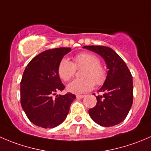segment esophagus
Wrapping results in <instances>:
<instances>
[{"label": "esophagus", "instance_id": "obj_1", "mask_svg": "<svg viewBox=\"0 0 151 151\" xmlns=\"http://www.w3.org/2000/svg\"><path fill=\"white\" fill-rule=\"evenodd\" d=\"M76 97H77V99H83L85 97V95H77Z\"/></svg>", "mask_w": 151, "mask_h": 151}]
</instances>
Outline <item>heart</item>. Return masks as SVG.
Returning a JSON list of instances; mask_svg holds the SVG:
<instances>
[{"label": "heart", "mask_w": 151, "mask_h": 151, "mask_svg": "<svg viewBox=\"0 0 151 151\" xmlns=\"http://www.w3.org/2000/svg\"><path fill=\"white\" fill-rule=\"evenodd\" d=\"M81 77L68 85L67 89L76 94L84 93L92 90L94 85H103L107 77L106 68L100 63V60L96 55L91 52H81L76 55L73 62L63 58L58 66V74L63 81L71 80L76 73V69L83 68Z\"/></svg>", "instance_id": "b5f03b06"}]
</instances>
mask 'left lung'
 <instances>
[{
  "label": "left lung",
  "instance_id": "obj_1",
  "mask_svg": "<svg viewBox=\"0 0 151 151\" xmlns=\"http://www.w3.org/2000/svg\"><path fill=\"white\" fill-rule=\"evenodd\" d=\"M104 59L107 77L97 96V103L88 110L93 121L104 127L121 123L127 116L133 103L132 75L123 60L112 49L104 46H85ZM95 95V94H94Z\"/></svg>",
  "mask_w": 151,
  "mask_h": 151
}]
</instances>
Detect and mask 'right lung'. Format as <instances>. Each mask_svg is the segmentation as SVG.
<instances>
[{
	"instance_id": "add662e5",
	"label": "right lung",
	"mask_w": 151,
	"mask_h": 151,
	"mask_svg": "<svg viewBox=\"0 0 151 151\" xmlns=\"http://www.w3.org/2000/svg\"><path fill=\"white\" fill-rule=\"evenodd\" d=\"M69 47L52 49L33 58L24 71L20 83L21 106L31 123L50 129L66 119L76 96L71 93L55 95L65 86L58 74V66Z\"/></svg>"
}]
</instances>
